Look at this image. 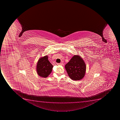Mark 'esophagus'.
I'll return each mask as SVG.
<instances>
[{
    "label": "esophagus",
    "mask_w": 120,
    "mask_h": 120,
    "mask_svg": "<svg viewBox=\"0 0 120 120\" xmlns=\"http://www.w3.org/2000/svg\"><path fill=\"white\" fill-rule=\"evenodd\" d=\"M57 65H63V64L62 63H60V64H57Z\"/></svg>",
    "instance_id": "obj_1"
}]
</instances>
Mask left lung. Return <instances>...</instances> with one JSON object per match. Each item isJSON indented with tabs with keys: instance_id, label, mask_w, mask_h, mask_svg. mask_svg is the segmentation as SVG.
<instances>
[{
	"instance_id": "obj_1",
	"label": "left lung",
	"mask_w": 120,
	"mask_h": 120,
	"mask_svg": "<svg viewBox=\"0 0 120 120\" xmlns=\"http://www.w3.org/2000/svg\"><path fill=\"white\" fill-rule=\"evenodd\" d=\"M65 68L71 79L79 80L84 76L86 65L80 56L79 55H74L65 65Z\"/></svg>"
}]
</instances>
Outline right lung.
Segmentation results:
<instances>
[{
    "label": "right lung",
    "instance_id": "right-lung-1",
    "mask_svg": "<svg viewBox=\"0 0 120 120\" xmlns=\"http://www.w3.org/2000/svg\"><path fill=\"white\" fill-rule=\"evenodd\" d=\"M47 56L41 58L37 64V70L40 76L47 78L52 72L53 65L48 60Z\"/></svg>",
    "mask_w": 120,
    "mask_h": 120
}]
</instances>
